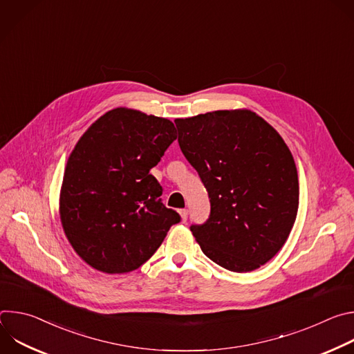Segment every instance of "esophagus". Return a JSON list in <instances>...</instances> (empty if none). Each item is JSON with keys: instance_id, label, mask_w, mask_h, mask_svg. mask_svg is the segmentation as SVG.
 Masks as SVG:
<instances>
[{"instance_id": "34e87169", "label": "esophagus", "mask_w": 354, "mask_h": 354, "mask_svg": "<svg viewBox=\"0 0 354 354\" xmlns=\"http://www.w3.org/2000/svg\"><path fill=\"white\" fill-rule=\"evenodd\" d=\"M187 214H189V212H187L186 209H183V210H179V216H180V220H182V223H185V221L187 220Z\"/></svg>"}]
</instances>
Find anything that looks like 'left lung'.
I'll list each match as a JSON object with an SVG mask.
<instances>
[{"instance_id":"8db88e82","label":"left lung","mask_w":354,"mask_h":354,"mask_svg":"<svg viewBox=\"0 0 354 354\" xmlns=\"http://www.w3.org/2000/svg\"><path fill=\"white\" fill-rule=\"evenodd\" d=\"M178 141L209 192L212 212L190 231L221 268L246 273L286 243L298 210V174L281 136L249 109L176 119Z\"/></svg>"}]
</instances>
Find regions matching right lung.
Returning <instances> with one entry per match:
<instances>
[{
    "instance_id": "obj_1",
    "label": "right lung",
    "mask_w": 354,
    "mask_h": 354,
    "mask_svg": "<svg viewBox=\"0 0 354 354\" xmlns=\"http://www.w3.org/2000/svg\"><path fill=\"white\" fill-rule=\"evenodd\" d=\"M176 140L174 123L116 108L95 120L68 157L59 200L64 234L77 255L108 274L144 265L180 221L149 174Z\"/></svg>"
}]
</instances>
